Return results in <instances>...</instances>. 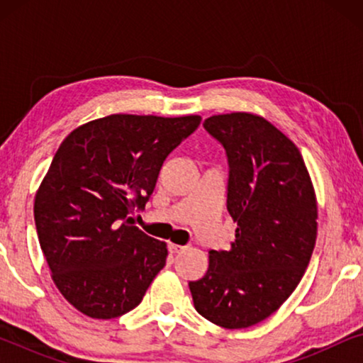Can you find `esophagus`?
I'll use <instances>...</instances> for the list:
<instances>
[{
    "mask_svg": "<svg viewBox=\"0 0 363 363\" xmlns=\"http://www.w3.org/2000/svg\"><path fill=\"white\" fill-rule=\"evenodd\" d=\"M168 251H170L172 255H177V252H182V251H185V246H180V245H173V242H170V245H168Z\"/></svg>",
    "mask_w": 363,
    "mask_h": 363,
    "instance_id": "1",
    "label": "esophagus"
}]
</instances>
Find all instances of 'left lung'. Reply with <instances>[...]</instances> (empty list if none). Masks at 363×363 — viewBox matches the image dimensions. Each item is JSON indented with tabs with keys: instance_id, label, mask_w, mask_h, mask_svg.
Returning <instances> with one entry per match:
<instances>
[{
	"instance_id": "left-lung-1",
	"label": "left lung",
	"mask_w": 363,
	"mask_h": 363,
	"mask_svg": "<svg viewBox=\"0 0 363 363\" xmlns=\"http://www.w3.org/2000/svg\"><path fill=\"white\" fill-rule=\"evenodd\" d=\"M203 127L226 152V210L238 228L230 250H211L206 274L188 286L205 319L246 329L279 309L309 266L314 188L299 148L266 118L233 112Z\"/></svg>"
}]
</instances>
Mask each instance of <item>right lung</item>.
<instances>
[{
  "mask_svg": "<svg viewBox=\"0 0 363 363\" xmlns=\"http://www.w3.org/2000/svg\"><path fill=\"white\" fill-rule=\"evenodd\" d=\"M200 116L116 113L77 127L52 158L34 200L52 281L79 312L113 319L140 304L168 251L133 226L165 158Z\"/></svg>",
  "mask_w": 363,
  "mask_h": 363,
  "instance_id": "add662e5",
  "label": "right lung"
}]
</instances>
